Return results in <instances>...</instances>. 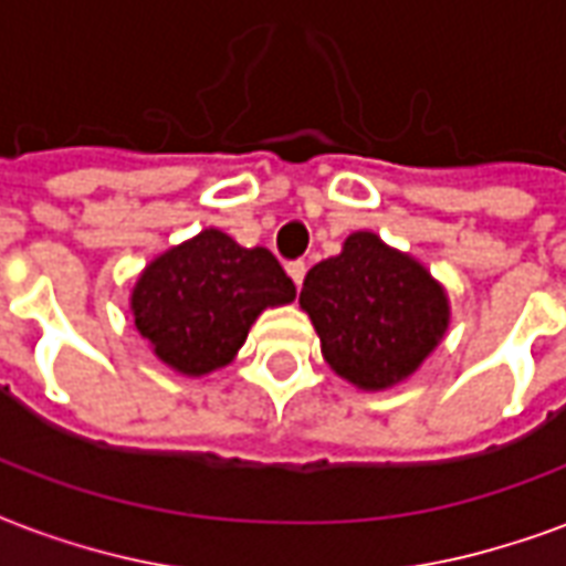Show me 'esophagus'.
<instances>
[{
	"instance_id": "obj_1",
	"label": "esophagus",
	"mask_w": 566,
	"mask_h": 566,
	"mask_svg": "<svg viewBox=\"0 0 566 566\" xmlns=\"http://www.w3.org/2000/svg\"><path fill=\"white\" fill-rule=\"evenodd\" d=\"M287 275L294 279L296 287H303V279H306V263H303V260H291V263H287Z\"/></svg>"
}]
</instances>
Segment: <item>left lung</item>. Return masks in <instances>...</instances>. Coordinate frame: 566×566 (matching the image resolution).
<instances>
[{
	"label": "left lung",
	"mask_w": 566,
	"mask_h": 566,
	"mask_svg": "<svg viewBox=\"0 0 566 566\" xmlns=\"http://www.w3.org/2000/svg\"><path fill=\"white\" fill-rule=\"evenodd\" d=\"M300 306L324 360L369 391L416 373L449 327L446 294L430 272L373 233L348 235L343 254L312 266Z\"/></svg>",
	"instance_id": "1"
}]
</instances>
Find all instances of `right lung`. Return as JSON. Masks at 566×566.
<instances>
[{
  "instance_id": "add662e5",
  "label": "right lung",
  "mask_w": 566,
  "mask_h": 566,
  "mask_svg": "<svg viewBox=\"0 0 566 566\" xmlns=\"http://www.w3.org/2000/svg\"><path fill=\"white\" fill-rule=\"evenodd\" d=\"M294 296V282L272 251L206 230L142 272L133 315L163 364L202 376L233 360L263 308Z\"/></svg>"
}]
</instances>
